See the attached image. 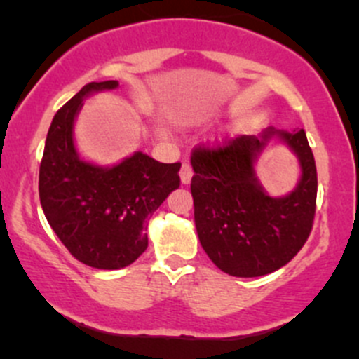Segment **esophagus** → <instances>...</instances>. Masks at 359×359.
I'll use <instances>...</instances> for the list:
<instances>
[{"mask_svg": "<svg viewBox=\"0 0 359 359\" xmlns=\"http://www.w3.org/2000/svg\"><path fill=\"white\" fill-rule=\"evenodd\" d=\"M193 179V168H191L189 163H184L182 168H180V182L189 184Z\"/></svg>", "mask_w": 359, "mask_h": 359, "instance_id": "esophagus-1", "label": "esophagus"}]
</instances>
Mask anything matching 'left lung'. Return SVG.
<instances>
[{"mask_svg":"<svg viewBox=\"0 0 359 359\" xmlns=\"http://www.w3.org/2000/svg\"><path fill=\"white\" fill-rule=\"evenodd\" d=\"M278 136L297 154L301 180L290 195L269 197L255 175V159ZM194 222L206 255L224 273L257 278L278 271L299 253L313 229L318 173L304 130L267 128L191 154Z\"/></svg>","mask_w":359,"mask_h":359,"instance_id":"left-lung-1","label":"left lung"}]
</instances>
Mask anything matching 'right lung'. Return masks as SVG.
Instances as JSON below:
<instances>
[{
	"label": "right lung",
	"instance_id": "1",
	"mask_svg": "<svg viewBox=\"0 0 359 359\" xmlns=\"http://www.w3.org/2000/svg\"><path fill=\"white\" fill-rule=\"evenodd\" d=\"M118 81L88 83L50 125L39 165V201L46 220L74 259L95 269H121L147 248L146 220L180 186V163L135 153L111 168L78 156L72 140L83 99Z\"/></svg>",
	"mask_w": 359,
	"mask_h": 359
}]
</instances>
